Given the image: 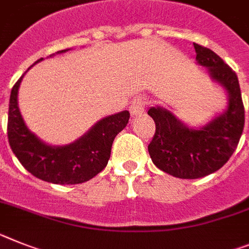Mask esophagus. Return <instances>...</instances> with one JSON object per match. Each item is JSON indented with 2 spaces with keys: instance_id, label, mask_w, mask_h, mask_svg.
Segmentation results:
<instances>
[{
  "instance_id": "esophagus-1",
  "label": "esophagus",
  "mask_w": 249,
  "mask_h": 249,
  "mask_svg": "<svg viewBox=\"0 0 249 249\" xmlns=\"http://www.w3.org/2000/svg\"><path fill=\"white\" fill-rule=\"evenodd\" d=\"M145 104H146V98L143 97H137V98L133 99L131 107H129V112H131V116L137 117L141 116L145 110Z\"/></svg>"
}]
</instances>
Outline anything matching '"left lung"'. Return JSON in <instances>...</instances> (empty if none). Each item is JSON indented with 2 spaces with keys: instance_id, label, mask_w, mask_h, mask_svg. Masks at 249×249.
Instances as JSON below:
<instances>
[{
  "instance_id": "1",
  "label": "left lung",
  "mask_w": 249,
  "mask_h": 249,
  "mask_svg": "<svg viewBox=\"0 0 249 249\" xmlns=\"http://www.w3.org/2000/svg\"><path fill=\"white\" fill-rule=\"evenodd\" d=\"M196 61L208 68L214 82L228 95L227 109L200 128L189 127L173 112L151 107L156 131L148 145L152 162L163 173L179 179H199L229 160L237 148L244 127V107L237 74L210 49L194 44Z\"/></svg>"
}]
</instances>
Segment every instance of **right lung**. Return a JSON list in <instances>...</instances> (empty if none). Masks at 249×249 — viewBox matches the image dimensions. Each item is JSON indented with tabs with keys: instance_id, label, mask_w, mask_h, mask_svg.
Here are the masks:
<instances>
[{
	"instance_id": "obj_1",
	"label": "right lung",
	"mask_w": 249,
	"mask_h": 249,
	"mask_svg": "<svg viewBox=\"0 0 249 249\" xmlns=\"http://www.w3.org/2000/svg\"><path fill=\"white\" fill-rule=\"evenodd\" d=\"M40 60L42 58L36 63ZM23 75L12 87L8 106L7 136L15 156L30 174L53 184L73 185L94 178L107 166L114 137L128 123V110L104 117L73 143L48 145L27 128L18 109V94Z\"/></svg>"
}]
</instances>
